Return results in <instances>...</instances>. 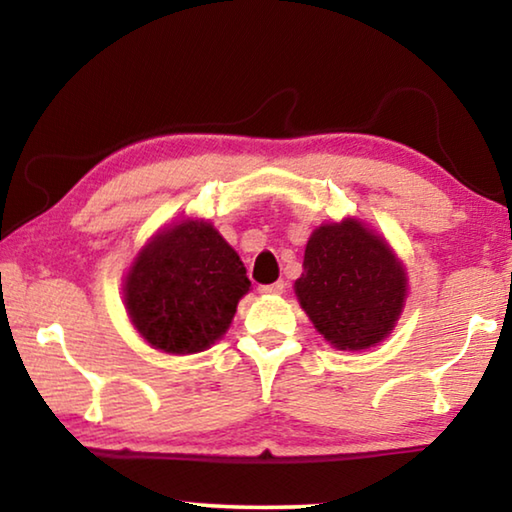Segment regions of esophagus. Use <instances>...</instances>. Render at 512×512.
I'll return each mask as SVG.
<instances>
[{"label": "esophagus", "instance_id": "34e87169", "mask_svg": "<svg viewBox=\"0 0 512 512\" xmlns=\"http://www.w3.org/2000/svg\"><path fill=\"white\" fill-rule=\"evenodd\" d=\"M284 289H287V284L277 280L273 284H262V287H259V293H264V296H277V293H282Z\"/></svg>", "mask_w": 512, "mask_h": 512}]
</instances>
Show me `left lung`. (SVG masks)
Returning <instances> with one entry per match:
<instances>
[{
  "instance_id": "obj_1",
  "label": "left lung",
  "mask_w": 512,
  "mask_h": 512,
  "mask_svg": "<svg viewBox=\"0 0 512 512\" xmlns=\"http://www.w3.org/2000/svg\"><path fill=\"white\" fill-rule=\"evenodd\" d=\"M300 307L336 350H368L391 334L406 298V273L391 246L357 219L311 232Z\"/></svg>"
}]
</instances>
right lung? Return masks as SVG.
<instances>
[{"instance_id": "1", "label": "right lung", "mask_w": 512, "mask_h": 512, "mask_svg": "<svg viewBox=\"0 0 512 512\" xmlns=\"http://www.w3.org/2000/svg\"><path fill=\"white\" fill-rule=\"evenodd\" d=\"M250 289L246 266L210 221L185 219L160 230L126 275L131 323L155 350L203 352L228 332Z\"/></svg>"}]
</instances>
